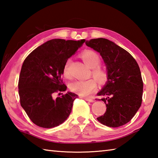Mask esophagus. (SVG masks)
I'll return each mask as SVG.
<instances>
[{
	"label": "esophagus",
	"mask_w": 158,
	"mask_h": 158,
	"mask_svg": "<svg viewBox=\"0 0 158 158\" xmlns=\"http://www.w3.org/2000/svg\"><path fill=\"white\" fill-rule=\"evenodd\" d=\"M84 99L85 100L90 102H93L95 101L94 100H93V99H92V98H84Z\"/></svg>",
	"instance_id": "1"
}]
</instances>
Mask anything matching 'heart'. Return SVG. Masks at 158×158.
Here are the masks:
<instances>
[{"label":"heart","mask_w":158,"mask_h":158,"mask_svg":"<svg viewBox=\"0 0 158 158\" xmlns=\"http://www.w3.org/2000/svg\"><path fill=\"white\" fill-rule=\"evenodd\" d=\"M81 58L84 62L92 69V75L99 82L104 83L107 79L106 71L99 65L100 63V58L97 53L92 50H86L82 53ZM71 59L68 58L63 66V73L64 76L70 79L72 74L69 69ZM72 91L77 93L80 95H88L97 89V81L93 79L88 80H77L69 85Z\"/></svg>","instance_id":"1"}]
</instances>
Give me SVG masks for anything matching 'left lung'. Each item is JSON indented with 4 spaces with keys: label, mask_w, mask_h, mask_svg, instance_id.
I'll return each instance as SVG.
<instances>
[{
    "label": "left lung",
    "mask_w": 158,
    "mask_h": 158,
    "mask_svg": "<svg viewBox=\"0 0 158 158\" xmlns=\"http://www.w3.org/2000/svg\"><path fill=\"white\" fill-rule=\"evenodd\" d=\"M85 44L100 53L107 69V81L97 94L104 97L101 100L106 110L98 121L108 127L122 126L131 121L142 102L139 67L129 52L107 39H91Z\"/></svg>",
    "instance_id": "left-lung-1"
}]
</instances>
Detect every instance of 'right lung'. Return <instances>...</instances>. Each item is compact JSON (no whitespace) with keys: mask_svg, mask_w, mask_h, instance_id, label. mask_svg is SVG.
I'll return each mask as SVG.
<instances>
[{"mask_svg":"<svg viewBox=\"0 0 158 158\" xmlns=\"http://www.w3.org/2000/svg\"><path fill=\"white\" fill-rule=\"evenodd\" d=\"M53 39L33 50L26 58L19 79L20 104L29 118L41 127L52 128L62 124L69 116L78 95L65 91L61 76L66 60L85 42Z\"/></svg>","mask_w":158,"mask_h":158,"instance_id":"obj_1","label":"right lung"}]
</instances>
